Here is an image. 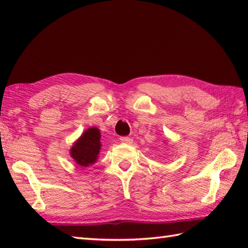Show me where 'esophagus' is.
Returning a JSON list of instances; mask_svg holds the SVG:
<instances>
[{
	"mask_svg": "<svg viewBox=\"0 0 248 248\" xmlns=\"http://www.w3.org/2000/svg\"><path fill=\"white\" fill-rule=\"evenodd\" d=\"M120 141L124 142V143H132V142H133V140H132L131 137H128V136H123V137H120Z\"/></svg>",
	"mask_w": 248,
	"mask_h": 248,
	"instance_id": "obj_1",
	"label": "esophagus"
}]
</instances>
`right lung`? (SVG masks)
I'll return each mask as SVG.
<instances>
[{
    "instance_id": "1",
    "label": "right lung",
    "mask_w": 248,
    "mask_h": 248,
    "mask_svg": "<svg viewBox=\"0 0 248 248\" xmlns=\"http://www.w3.org/2000/svg\"><path fill=\"white\" fill-rule=\"evenodd\" d=\"M100 149V131L93 126L86 130L74 143L71 149V156L79 166L89 167L96 163Z\"/></svg>"
}]
</instances>
